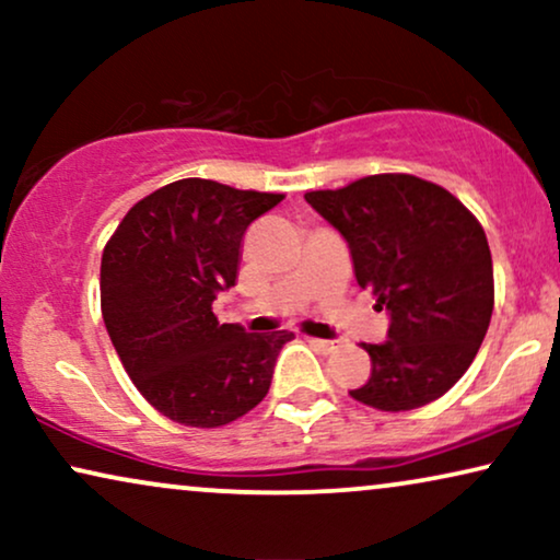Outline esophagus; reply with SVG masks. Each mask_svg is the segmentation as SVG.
Instances as JSON below:
<instances>
[{"label": "esophagus", "mask_w": 560, "mask_h": 560, "mask_svg": "<svg viewBox=\"0 0 560 560\" xmlns=\"http://www.w3.org/2000/svg\"><path fill=\"white\" fill-rule=\"evenodd\" d=\"M308 343L313 349L324 351V354H331V351L339 347V341H334V339H308Z\"/></svg>", "instance_id": "1"}]
</instances>
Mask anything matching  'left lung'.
<instances>
[{"instance_id": "obj_1", "label": "left lung", "mask_w": 560, "mask_h": 560, "mask_svg": "<svg viewBox=\"0 0 560 560\" xmlns=\"http://www.w3.org/2000/svg\"><path fill=\"white\" fill-rule=\"evenodd\" d=\"M349 244L357 282L377 295L389 328L364 343L372 374L351 397L400 412L439 400L462 380L494 308L487 234L446 188L385 173L305 194Z\"/></svg>"}]
</instances>
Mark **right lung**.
Masks as SVG:
<instances>
[{
	"mask_svg": "<svg viewBox=\"0 0 560 560\" xmlns=\"http://www.w3.org/2000/svg\"><path fill=\"white\" fill-rule=\"evenodd\" d=\"M280 194L186 178L144 196L102 255V316L135 387L175 423L217 428L262 402L290 331L219 324L247 226Z\"/></svg>",
	"mask_w": 560,
	"mask_h": 560,
	"instance_id": "right-lung-1",
	"label": "right lung"
}]
</instances>
